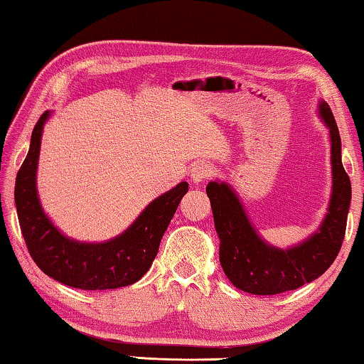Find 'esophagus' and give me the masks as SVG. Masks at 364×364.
<instances>
[{
  "label": "esophagus",
  "mask_w": 364,
  "mask_h": 364,
  "mask_svg": "<svg viewBox=\"0 0 364 364\" xmlns=\"http://www.w3.org/2000/svg\"><path fill=\"white\" fill-rule=\"evenodd\" d=\"M213 175V168L207 164H194L191 166V180L194 183H200Z\"/></svg>",
  "instance_id": "esophagus-1"
}]
</instances>
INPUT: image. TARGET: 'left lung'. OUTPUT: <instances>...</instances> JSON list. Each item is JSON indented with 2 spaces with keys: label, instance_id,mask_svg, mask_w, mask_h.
Listing matches in <instances>:
<instances>
[{
  "label": "left lung",
  "instance_id": "left-lung-1",
  "mask_svg": "<svg viewBox=\"0 0 364 364\" xmlns=\"http://www.w3.org/2000/svg\"><path fill=\"white\" fill-rule=\"evenodd\" d=\"M319 118L331 137L332 193L326 217L306 240L285 250L269 245L251 223L238 194L228 183L210 181L205 188L220 240L218 255L223 272L236 288L251 295H279L309 284L331 267L342 246L351 184L342 165L337 123L324 100H319Z\"/></svg>",
  "mask_w": 364,
  "mask_h": 364
}]
</instances>
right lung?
Returning a JSON list of instances; mask_svg holds the SVG:
<instances>
[{
	"label": "right lung",
	"instance_id": "add662e5",
	"mask_svg": "<svg viewBox=\"0 0 364 364\" xmlns=\"http://www.w3.org/2000/svg\"><path fill=\"white\" fill-rule=\"evenodd\" d=\"M51 112L32 131L31 147L17 171L14 200L27 250L42 272L80 290H108L134 284L151 269L166 227L188 193L181 181L154 199L123 233L102 243L69 238L45 213L37 191V166L42 132Z\"/></svg>",
	"mask_w": 364,
	"mask_h": 364
}]
</instances>
